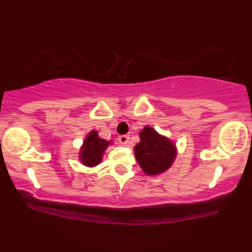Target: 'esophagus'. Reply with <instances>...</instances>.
<instances>
[{"mask_svg": "<svg viewBox=\"0 0 252 252\" xmlns=\"http://www.w3.org/2000/svg\"><path fill=\"white\" fill-rule=\"evenodd\" d=\"M118 141H120L121 144H126L129 142V136L128 135L118 136Z\"/></svg>", "mask_w": 252, "mask_h": 252, "instance_id": "34e87169", "label": "esophagus"}]
</instances>
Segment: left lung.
Here are the masks:
<instances>
[{
  "label": "left lung",
  "instance_id": "obj_1",
  "mask_svg": "<svg viewBox=\"0 0 252 252\" xmlns=\"http://www.w3.org/2000/svg\"><path fill=\"white\" fill-rule=\"evenodd\" d=\"M140 143L136 144L134 152L143 172L148 175L166 172L175 160V144L149 126L140 131Z\"/></svg>",
  "mask_w": 252,
  "mask_h": 252
}]
</instances>
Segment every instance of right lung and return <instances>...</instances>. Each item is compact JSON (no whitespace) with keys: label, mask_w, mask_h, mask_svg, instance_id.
Returning a JSON list of instances; mask_svg holds the SVG:
<instances>
[{"label":"right lung","mask_w":252,"mask_h":252,"mask_svg":"<svg viewBox=\"0 0 252 252\" xmlns=\"http://www.w3.org/2000/svg\"><path fill=\"white\" fill-rule=\"evenodd\" d=\"M111 141H106L98 136V131L92 130L86 136L84 141L82 149H80V161L83 164L88 167H94L100 163L103 158V154L108 148Z\"/></svg>","instance_id":"obj_1"}]
</instances>
